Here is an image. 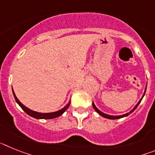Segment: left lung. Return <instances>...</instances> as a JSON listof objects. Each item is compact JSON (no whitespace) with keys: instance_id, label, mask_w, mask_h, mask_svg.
Listing matches in <instances>:
<instances>
[{"instance_id":"obj_1","label":"left lung","mask_w":155,"mask_h":155,"mask_svg":"<svg viewBox=\"0 0 155 155\" xmlns=\"http://www.w3.org/2000/svg\"><path fill=\"white\" fill-rule=\"evenodd\" d=\"M146 89H147V86H146V87H145V91H144V92H143V95H142L141 98H140V99L139 100V102H138L137 103V105H135V106H134V109H131V110L130 111V112H129V113H125V114L120 115V116H112V115H108V114H105V113H102V111H100L99 109H98V108H97L96 106H95V105H94V102H92V106H93V108H94V110L96 111L97 113H98V114L100 115V116H103L104 118L109 119V120H117V119H120V118H123V117H126V116H129V115L130 114V113H132L133 112H134V111L135 110V109H136L137 108V106H138V105H139V104L140 103V102H141L142 98H143V96H144L145 92H146Z\"/></svg>"}]
</instances>
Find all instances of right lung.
<instances>
[{"mask_svg": "<svg viewBox=\"0 0 155 155\" xmlns=\"http://www.w3.org/2000/svg\"><path fill=\"white\" fill-rule=\"evenodd\" d=\"M12 92H13V95L14 97H15V99L16 102L19 105V106H20V107H21L28 116H31V117H33V118L35 119H37V120H42V119H44V120H50V119H54L57 118V117H59V116H61V115L68 109V107L70 106V104H71V100H70L69 102H68L64 108L60 109V110H57L56 111V112H53V113H39V112H35V111L31 110V109L27 108L25 105H23V104L18 99L17 97H16L15 94L14 92L13 88H12Z\"/></svg>", "mask_w": 155, "mask_h": 155, "instance_id": "add662e5", "label": "right lung"}]
</instances>
